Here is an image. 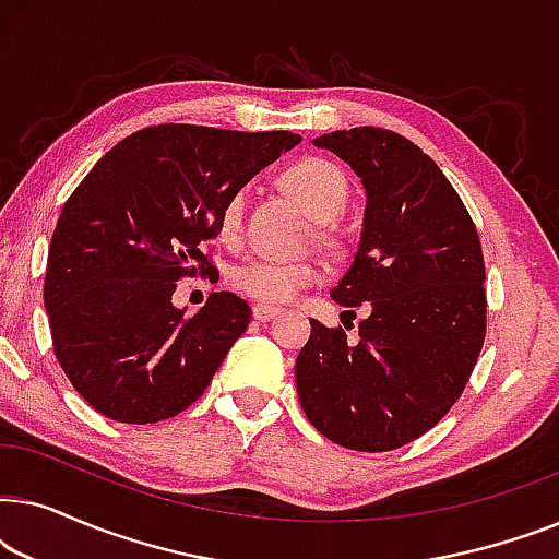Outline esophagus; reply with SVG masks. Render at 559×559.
<instances>
[{
    "mask_svg": "<svg viewBox=\"0 0 559 559\" xmlns=\"http://www.w3.org/2000/svg\"><path fill=\"white\" fill-rule=\"evenodd\" d=\"M254 320H259V323H266V320H272L274 316H280V308H272V305H254Z\"/></svg>",
    "mask_w": 559,
    "mask_h": 559,
    "instance_id": "esophagus-1",
    "label": "esophagus"
}]
</instances>
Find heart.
I'll use <instances>...</instances> for the list:
<instances>
[{"instance_id": "obj_1", "label": "heart", "mask_w": 559, "mask_h": 559, "mask_svg": "<svg viewBox=\"0 0 559 559\" xmlns=\"http://www.w3.org/2000/svg\"><path fill=\"white\" fill-rule=\"evenodd\" d=\"M285 188L293 193L305 211L316 221H335L348 203V180L338 165L328 163L323 157H305L285 173ZM243 209H247V193L236 190L226 198L218 213V236L224 241H236L243 228ZM320 277L318 264L289 262V259L254 257L243 259L228 274L236 293L262 305L289 302L305 287L316 285Z\"/></svg>"}]
</instances>
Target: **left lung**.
I'll return each mask as SVG.
<instances>
[{
  "mask_svg": "<svg viewBox=\"0 0 559 559\" xmlns=\"http://www.w3.org/2000/svg\"><path fill=\"white\" fill-rule=\"evenodd\" d=\"M312 144L348 163L366 190L361 241L331 297L369 302L371 316L356 341L310 320L297 394L328 440L384 453L425 435L463 394L486 338L484 251L461 195L407 136L356 127Z\"/></svg>",
  "mask_w": 559,
  "mask_h": 559,
  "instance_id": "8db88e82",
  "label": "left lung"
}]
</instances>
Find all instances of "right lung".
<instances>
[{"label": "right lung", "mask_w": 559, "mask_h": 559, "mask_svg": "<svg viewBox=\"0 0 559 559\" xmlns=\"http://www.w3.org/2000/svg\"><path fill=\"white\" fill-rule=\"evenodd\" d=\"M293 132L159 124L98 159L60 213L45 272V310L66 377L98 415L150 425L188 409L241 338L251 308L211 293L195 316L175 282L211 274L226 198L282 152Z\"/></svg>", "instance_id": "add662e5"}]
</instances>
